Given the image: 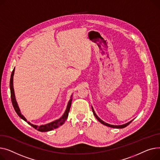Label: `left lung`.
Segmentation results:
<instances>
[{"mask_svg": "<svg viewBox=\"0 0 160 160\" xmlns=\"http://www.w3.org/2000/svg\"><path fill=\"white\" fill-rule=\"evenodd\" d=\"M92 112H93V115L95 116V117L96 118V119L100 122V123H101L102 124H103V125H106V126H108V127H112V128H125V127H126L127 126H128L131 122L132 121H132H130V122H128V123H126V124H124V125H110V124H108V123H105V122H104L102 120H101L97 115H96V114L95 113V112H94V110H93V108L92 107Z\"/></svg>", "mask_w": 160, "mask_h": 160, "instance_id": "1", "label": "left lung"}]
</instances>
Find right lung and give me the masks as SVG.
I'll list each match as a JSON object with an SVG mask.
<instances>
[{
    "label": "right lung",
    "mask_w": 160,
    "mask_h": 160,
    "mask_svg": "<svg viewBox=\"0 0 160 160\" xmlns=\"http://www.w3.org/2000/svg\"><path fill=\"white\" fill-rule=\"evenodd\" d=\"M14 71H15V68L13 69V70L12 71V75H11V78H10V82H9V87H10V92H11V99H12V105L13 106V108L15 110V112H17V114H18V116H19L21 118H22L23 120H24L25 121H26V118L21 114L19 108L18 107V105L17 103L15 98V93H14V89H13V75H14ZM72 98L71 97V99H70L68 103V105H67V108L66 109V111L64 113V114L62 115V116L58 119V120H55L52 123H50L48 124H46L44 125H41V126H37V125H32V123H30V122H28V124L30 125L32 127H33L34 128L37 129V130L40 131V132H47V131H50L54 128H58L59 126L62 125L64 123V121L67 120L68 116V113H69V111H70V108L72 105Z\"/></svg>",
    "instance_id": "add662e5"
}]
</instances>
